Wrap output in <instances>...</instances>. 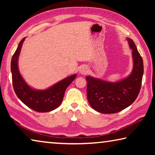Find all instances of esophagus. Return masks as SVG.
Instances as JSON below:
<instances>
[{
  "label": "esophagus",
  "mask_w": 155,
  "mask_h": 155,
  "mask_svg": "<svg viewBox=\"0 0 155 155\" xmlns=\"http://www.w3.org/2000/svg\"><path fill=\"white\" fill-rule=\"evenodd\" d=\"M88 70H88V68H87V66H83V67H82L80 69L79 73H80L81 74H82V75H85V74H86L88 72Z\"/></svg>",
  "instance_id": "obj_1"
}]
</instances>
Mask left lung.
<instances>
[{
    "label": "left lung",
    "instance_id": "1",
    "mask_svg": "<svg viewBox=\"0 0 155 155\" xmlns=\"http://www.w3.org/2000/svg\"><path fill=\"white\" fill-rule=\"evenodd\" d=\"M132 51L133 68L127 77L117 82H109L90 76L87 96L91 107L102 114H115L129 107L140 93L143 74V59L131 39L127 38Z\"/></svg>",
    "mask_w": 155,
    "mask_h": 155
}]
</instances>
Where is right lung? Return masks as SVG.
I'll list each match as a JSON object with an SVG mask.
<instances>
[{
	"label": "right lung",
	"instance_id": "obj_1",
	"mask_svg": "<svg viewBox=\"0 0 155 155\" xmlns=\"http://www.w3.org/2000/svg\"><path fill=\"white\" fill-rule=\"evenodd\" d=\"M25 40V38L20 41L11 61L12 83L15 93L25 105L34 111L41 113L51 111L61 104L65 90L75 79L77 74L70 76L46 90H35L30 87L20 74L18 65V57Z\"/></svg>",
	"mask_w": 155,
	"mask_h": 155
}]
</instances>
